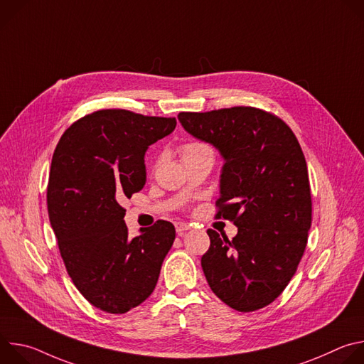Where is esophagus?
<instances>
[{"label": "esophagus", "mask_w": 364, "mask_h": 364, "mask_svg": "<svg viewBox=\"0 0 364 364\" xmlns=\"http://www.w3.org/2000/svg\"><path fill=\"white\" fill-rule=\"evenodd\" d=\"M174 226H176V230H177L178 235H181V233H184L186 230L190 229V225H187V223H184V222H176Z\"/></svg>", "instance_id": "1"}]
</instances>
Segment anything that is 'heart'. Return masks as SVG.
I'll return each mask as SVG.
<instances>
[{"label": "heart", "instance_id": "heart-1", "mask_svg": "<svg viewBox=\"0 0 364 364\" xmlns=\"http://www.w3.org/2000/svg\"><path fill=\"white\" fill-rule=\"evenodd\" d=\"M180 151H181V157L186 159V157H190V155H196V154H200L204 151H212V148L207 144H203L198 141H190V142L183 144L180 146Z\"/></svg>", "mask_w": 364, "mask_h": 364}]
</instances>
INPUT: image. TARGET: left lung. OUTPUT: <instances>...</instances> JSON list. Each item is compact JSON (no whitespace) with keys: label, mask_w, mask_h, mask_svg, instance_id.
Instances as JSON below:
<instances>
[{"label":"left lung","mask_w":364,"mask_h":364,"mask_svg":"<svg viewBox=\"0 0 364 364\" xmlns=\"http://www.w3.org/2000/svg\"><path fill=\"white\" fill-rule=\"evenodd\" d=\"M178 119L188 134L222 152L226 163L216 218L237 226L232 240L207 230L205 279L230 308L261 309L296 272L313 220L301 145L279 117L253 107L180 112Z\"/></svg>","instance_id":"1"}]
</instances>
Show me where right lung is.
Returning a JSON list of instances; mask_svg holds the SVG:
<instances>
[{
    "label": "right lung",
    "instance_id": "obj_1",
    "mask_svg": "<svg viewBox=\"0 0 364 364\" xmlns=\"http://www.w3.org/2000/svg\"><path fill=\"white\" fill-rule=\"evenodd\" d=\"M176 125V118L100 109L73 122L51 159L47 210L62 259L79 292L105 313L125 314L152 294L176 239L167 220L131 237L121 205L145 184L148 145Z\"/></svg>",
    "mask_w": 364,
    "mask_h": 364
}]
</instances>
